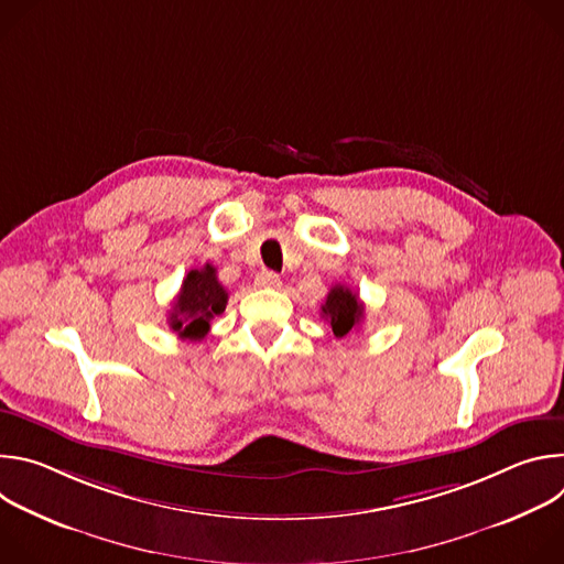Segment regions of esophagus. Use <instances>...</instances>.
I'll return each instance as SVG.
<instances>
[{"instance_id":"obj_1","label":"esophagus","mask_w":564,"mask_h":564,"mask_svg":"<svg viewBox=\"0 0 564 564\" xmlns=\"http://www.w3.org/2000/svg\"><path fill=\"white\" fill-rule=\"evenodd\" d=\"M257 285H261V288H281V276L276 272L265 270L257 276Z\"/></svg>"}]
</instances>
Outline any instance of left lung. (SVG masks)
Here are the masks:
<instances>
[{"mask_svg":"<svg viewBox=\"0 0 564 564\" xmlns=\"http://www.w3.org/2000/svg\"><path fill=\"white\" fill-rule=\"evenodd\" d=\"M364 312L366 310H364V303L359 301L357 292H352L350 288H346L341 283L328 292L326 303L321 305V316L328 321L335 337H339V339L355 333L361 326Z\"/></svg>","mask_w":564,"mask_h":564,"instance_id":"1","label":"left lung"}]
</instances>
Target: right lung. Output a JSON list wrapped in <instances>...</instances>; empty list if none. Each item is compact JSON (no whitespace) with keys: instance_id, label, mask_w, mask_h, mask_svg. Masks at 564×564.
<instances>
[{"instance_id":"1","label":"right lung","mask_w":564,"mask_h":564,"mask_svg":"<svg viewBox=\"0 0 564 564\" xmlns=\"http://www.w3.org/2000/svg\"><path fill=\"white\" fill-rule=\"evenodd\" d=\"M227 299L229 294L220 285L216 268L207 263L185 276L167 324L181 339L200 341L212 328V318L225 312Z\"/></svg>"}]
</instances>
